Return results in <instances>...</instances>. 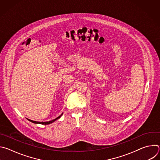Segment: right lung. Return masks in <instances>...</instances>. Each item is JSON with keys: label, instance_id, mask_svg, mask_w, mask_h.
Masks as SVG:
<instances>
[{"label": "right lung", "instance_id": "obj_1", "mask_svg": "<svg viewBox=\"0 0 160 160\" xmlns=\"http://www.w3.org/2000/svg\"><path fill=\"white\" fill-rule=\"evenodd\" d=\"M62 113H63V112H62ZM62 113L61 114V115H59L58 117H57L56 118H55V119H54V120H51V121H49V122H36V121H33V120H30V119H28V118H27V120H29L30 122H32V123H36V124L49 125V124H51V123H53V122H55L56 120H58L59 118H61V117L62 115Z\"/></svg>", "mask_w": 160, "mask_h": 160}]
</instances>
